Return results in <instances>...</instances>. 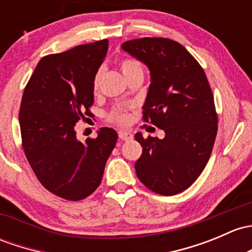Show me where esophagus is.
<instances>
[{
	"mask_svg": "<svg viewBox=\"0 0 252 252\" xmlns=\"http://www.w3.org/2000/svg\"><path fill=\"white\" fill-rule=\"evenodd\" d=\"M118 136H119V139L123 140V141H128V140L133 139V134H131L130 131L121 130V131H119V133H118Z\"/></svg>",
	"mask_w": 252,
	"mask_h": 252,
	"instance_id": "1",
	"label": "esophagus"
}]
</instances>
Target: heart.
I'll return each mask as SVG.
<instances>
[{"label":"heart","mask_w":252,"mask_h":252,"mask_svg":"<svg viewBox=\"0 0 252 252\" xmlns=\"http://www.w3.org/2000/svg\"><path fill=\"white\" fill-rule=\"evenodd\" d=\"M119 68H121L122 73L126 78V81L135 77V76H139L144 73L141 63L137 62V60L131 59V58H124V59L119 60ZM102 78H104V68H99L95 72L94 78H93V92L94 93H97L100 91ZM129 118L130 117H129L128 107L122 105L113 107L110 115H108V119L111 122H113V123L119 124V126H124V124L128 123Z\"/></svg>","instance_id":"obj_1"}]
</instances>
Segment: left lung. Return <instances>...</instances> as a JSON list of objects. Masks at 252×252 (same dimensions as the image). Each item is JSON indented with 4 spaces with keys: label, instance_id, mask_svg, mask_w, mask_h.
Here are the masks:
<instances>
[{
    "label": "left lung",
    "instance_id": "obj_1",
    "mask_svg": "<svg viewBox=\"0 0 252 252\" xmlns=\"http://www.w3.org/2000/svg\"><path fill=\"white\" fill-rule=\"evenodd\" d=\"M122 49L150 68L144 121L164 130V139L135 140L142 155L135 163L140 181L152 192L174 195L187 189L205 168L217 134L214 95L199 63L173 39L144 37Z\"/></svg>",
    "mask_w": 252,
    "mask_h": 252
}]
</instances>
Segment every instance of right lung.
<instances>
[{"label":"right lung","mask_w":252,"mask_h":252,"mask_svg":"<svg viewBox=\"0 0 252 252\" xmlns=\"http://www.w3.org/2000/svg\"><path fill=\"white\" fill-rule=\"evenodd\" d=\"M107 39L81 44L37 63L21 99L19 124L24 152L38 181L53 194L82 200L101 184L118 135L101 128L79 141L75 126L92 116L93 78L104 62Z\"/></svg>","instance_id":"right-lung-1"}]
</instances>
